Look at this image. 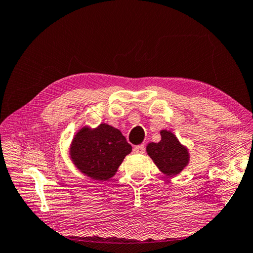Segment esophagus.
Segmentation results:
<instances>
[{
	"label": "esophagus",
	"instance_id": "1",
	"mask_svg": "<svg viewBox=\"0 0 253 253\" xmlns=\"http://www.w3.org/2000/svg\"><path fill=\"white\" fill-rule=\"evenodd\" d=\"M146 151V147L143 145H138L133 147V152L135 153H143Z\"/></svg>",
	"mask_w": 253,
	"mask_h": 253
}]
</instances>
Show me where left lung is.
Instances as JSON below:
<instances>
[{
    "mask_svg": "<svg viewBox=\"0 0 253 253\" xmlns=\"http://www.w3.org/2000/svg\"><path fill=\"white\" fill-rule=\"evenodd\" d=\"M161 140L147 146V152L156 166L168 175L180 173L189 162V153L171 131L162 130Z\"/></svg>",
    "mask_w": 253,
    "mask_h": 253,
    "instance_id": "8db88e82",
    "label": "left lung"
}]
</instances>
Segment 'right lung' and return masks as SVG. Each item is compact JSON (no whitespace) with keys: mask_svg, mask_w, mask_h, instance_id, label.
<instances>
[{"mask_svg":"<svg viewBox=\"0 0 253 253\" xmlns=\"http://www.w3.org/2000/svg\"><path fill=\"white\" fill-rule=\"evenodd\" d=\"M130 152L131 146L122 132L106 124H101L95 129L82 128L70 149L78 169L98 181H106L115 174L124 158Z\"/></svg>","mask_w":253,"mask_h":253,"instance_id":"add662e5","label":"right lung"}]
</instances>
